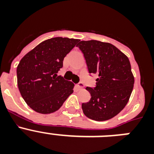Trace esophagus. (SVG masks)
Returning <instances> with one entry per match:
<instances>
[{
	"label": "esophagus",
	"instance_id": "1",
	"mask_svg": "<svg viewBox=\"0 0 154 154\" xmlns=\"http://www.w3.org/2000/svg\"><path fill=\"white\" fill-rule=\"evenodd\" d=\"M77 87H78L79 89H82L84 88V84L82 82H79V83L77 85Z\"/></svg>",
	"mask_w": 154,
	"mask_h": 154
}]
</instances>
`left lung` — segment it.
<instances>
[{"label":"left lung","mask_w":154,"mask_h":154,"mask_svg":"<svg viewBox=\"0 0 154 154\" xmlns=\"http://www.w3.org/2000/svg\"><path fill=\"white\" fill-rule=\"evenodd\" d=\"M85 58L89 73L96 74V87H86L89 102L82 104L87 117L96 121L112 119L127 104L134 84L129 58L113 45L96 40L77 45Z\"/></svg>","instance_id":"8db88e82"}]
</instances>
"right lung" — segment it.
Returning a JSON list of instances; mask_svg holds the SVG:
<instances>
[{
	"label": "right lung",
	"instance_id": "right-lung-1",
	"mask_svg": "<svg viewBox=\"0 0 154 154\" xmlns=\"http://www.w3.org/2000/svg\"><path fill=\"white\" fill-rule=\"evenodd\" d=\"M79 42L62 37L47 39L21 59L17 67V86L25 103L35 112H55L73 92L74 83L57 73L64 58Z\"/></svg>",
	"mask_w": 154,
	"mask_h": 154
}]
</instances>
